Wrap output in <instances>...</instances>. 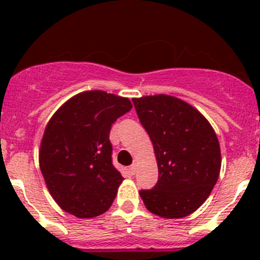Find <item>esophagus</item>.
Returning <instances> with one entry per match:
<instances>
[{"instance_id":"34e87169","label":"esophagus","mask_w":260,"mask_h":260,"mask_svg":"<svg viewBox=\"0 0 260 260\" xmlns=\"http://www.w3.org/2000/svg\"><path fill=\"white\" fill-rule=\"evenodd\" d=\"M137 167H138L137 161L133 162V165H132V167H130V172H132L133 174H135V172H137Z\"/></svg>"}]
</instances>
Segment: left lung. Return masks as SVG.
I'll use <instances>...</instances> for the list:
<instances>
[{"label": "left lung", "mask_w": 260, "mask_h": 260, "mask_svg": "<svg viewBox=\"0 0 260 260\" xmlns=\"http://www.w3.org/2000/svg\"><path fill=\"white\" fill-rule=\"evenodd\" d=\"M133 103L158 169L157 183L141 190V198L155 215L185 217L204 203L219 178L221 153L215 130L199 110L174 96H143Z\"/></svg>", "instance_id": "left-lung-1"}]
</instances>
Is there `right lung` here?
<instances>
[{
  "mask_svg": "<svg viewBox=\"0 0 260 260\" xmlns=\"http://www.w3.org/2000/svg\"><path fill=\"white\" fill-rule=\"evenodd\" d=\"M132 108L126 98L86 91L68 100L49 119L39 164L62 210L79 219L109 210L123 181L112 164L110 127Z\"/></svg>",
  "mask_w": 260,
  "mask_h": 260,
  "instance_id": "obj_1",
  "label": "right lung"
}]
</instances>
